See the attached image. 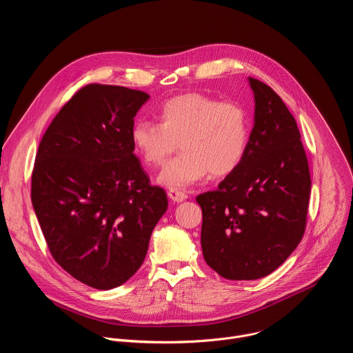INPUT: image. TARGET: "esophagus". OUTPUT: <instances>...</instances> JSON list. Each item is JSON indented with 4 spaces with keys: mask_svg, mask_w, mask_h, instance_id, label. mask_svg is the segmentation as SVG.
I'll list each match as a JSON object with an SVG mask.
<instances>
[{
    "mask_svg": "<svg viewBox=\"0 0 353 353\" xmlns=\"http://www.w3.org/2000/svg\"><path fill=\"white\" fill-rule=\"evenodd\" d=\"M168 195H169V198H170L172 201H174V203H183V201L187 199V196H188L184 191H180V190H177V188H170V190L168 191Z\"/></svg>",
    "mask_w": 353,
    "mask_h": 353,
    "instance_id": "34e87169",
    "label": "esophagus"
}]
</instances>
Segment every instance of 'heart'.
Instances as JSON below:
<instances>
[{
    "mask_svg": "<svg viewBox=\"0 0 353 353\" xmlns=\"http://www.w3.org/2000/svg\"><path fill=\"white\" fill-rule=\"evenodd\" d=\"M159 123L137 121L131 145L137 158L157 168L180 146L183 154L166 165L158 181L169 188H185L208 173L225 177L243 162L248 141L247 112L236 102H221L203 93L174 96L159 108Z\"/></svg>",
    "mask_w": 353,
    "mask_h": 353,
    "instance_id": "obj_1",
    "label": "heart"
}]
</instances>
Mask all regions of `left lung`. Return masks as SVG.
<instances>
[{
  "mask_svg": "<svg viewBox=\"0 0 353 353\" xmlns=\"http://www.w3.org/2000/svg\"><path fill=\"white\" fill-rule=\"evenodd\" d=\"M248 82L256 109L247 154L218 190L196 196L205 263L232 281L267 276L285 263L305 234L312 188L293 116L268 85Z\"/></svg>",
  "mask_w": 353,
  "mask_h": 353,
  "instance_id": "obj_1",
  "label": "left lung"
}]
</instances>
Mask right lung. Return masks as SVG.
<instances>
[{
    "instance_id": "obj_1",
    "label": "right lung",
    "mask_w": 353,
    "mask_h": 353,
    "mask_svg": "<svg viewBox=\"0 0 353 353\" xmlns=\"http://www.w3.org/2000/svg\"><path fill=\"white\" fill-rule=\"evenodd\" d=\"M149 94L125 86L79 89L46 130L32 204L57 264L94 289H113L142 265L168 210L134 155V117Z\"/></svg>"
}]
</instances>
